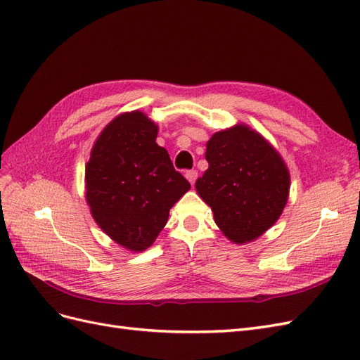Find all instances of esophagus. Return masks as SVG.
Masks as SVG:
<instances>
[{
	"instance_id": "1",
	"label": "esophagus",
	"mask_w": 360,
	"mask_h": 360,
	"mask_svg": "<svg viewBox=\"0 0 360 360\" xmlns=\"http://www.w3.org/2000/svg\"><path fill=\"white\" fill-rule=\"evenodd\" d=\"M197 177H198V171H197V169H191V171L186 172V179L191 181V184L195 183V180H197Z\"/></svg>"
}]
</instances>
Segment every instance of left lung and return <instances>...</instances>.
<instances>
[{"instance_id":"1","label":"left lung","mask_w":360,"mask_h":360,"mask_svg":"<svg viewBox=\"0 0 360 360\" xmlns=\"http://www.w3.org/2000/svg\"><path fill=\"white\" fill-rule=\"evenodd\" d=\"M205 147L209 169L195 189L212 207L214 222L226 238L234 243L255 240L279 219L287 204L285 162L245 124L216 132Z\"/></svg>"}]
</instances>
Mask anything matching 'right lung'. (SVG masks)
I'll use <instances>...</instances> for the list:
<instances>
[{"mask_svg":"<svg viewBox=\"0 0 360 360\" xmlns=\"http://www.w3.org/2000/svg\"><path fill=\"white\" fill-rule=\"evenodd\" d=\"M156 136L158 126L144 112H124L102 130L85 167V200L94 221L135 252L153 245L171 207L191 189Z\"/></svg>","mask_w":360,"mask_h":360,"instance_id":"obj_1","label":"right lung"}]
</instances>
